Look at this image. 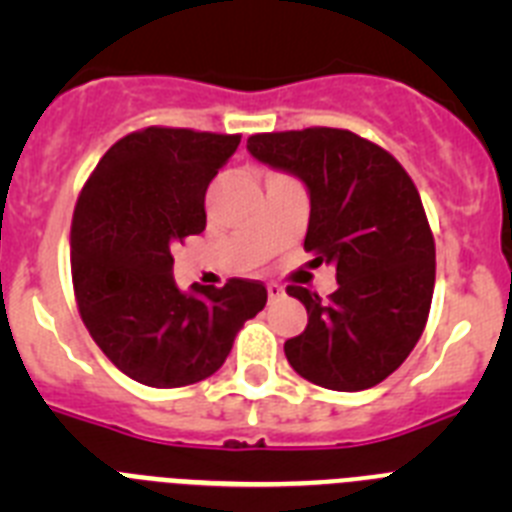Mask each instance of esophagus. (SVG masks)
<instances>
[{"mask_svg": "<svg viewBox=\"0 0 512 512\" xmlns=\"http://www.w3.org/2000/svg\"><path fill=\"white\" fill-rule=\"evenodd\" d=\"M266 292H269V300H279L284 295L282 284H266Z\"/></svg>", "mask_w": 512, "mask_h": 512, "instance_id": "1", "label": "esophagus"}]
</instances>
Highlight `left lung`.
Here are the masks:
<instances>
[{"mask_svg": "<svg viewBox=\"0 0 512 512\" xmlns=\"http://www.w3.org/2000/svg\"><path fill=\"white\" fill-rule=\"evenodd\" d=\"M246 148L305 184V251L336 266L328 302L287 287L307 310V328L284 343L287 361L325 390H369L408 359L431 310L436 246L413 179L351 130L261 133Z\"/></svg>", "mask_w": 512, "mask_h": 512, "instance_id": "obj_1", "label": "left lung"}]
</instances>
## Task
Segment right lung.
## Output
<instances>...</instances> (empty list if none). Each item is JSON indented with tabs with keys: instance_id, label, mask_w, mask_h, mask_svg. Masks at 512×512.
I'll list each match as a JSON object with an SVG mask.
<instances>
[{
	"instance_id": "right-lung-1",
	"label": "right lung",
	"mask_w": 512,
	"mask_h": 512,
	"mask_svg": "<svg viewBox=\"0 0 512 512\" xmlns=\"http://www.w3.org/2000/svg\"><path fill=\"white\" fill-rule=\"evenodd\" d=\"M241 135L146 128L117 140L84 184L71 223L81 320L104 356L148 387L215 374L238 330L264 310L266 287L174 282L171 248L205 230V192Z\"/></svg>"
}]
</instances>
